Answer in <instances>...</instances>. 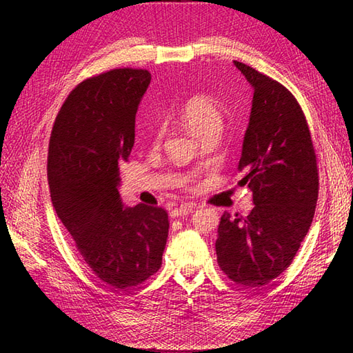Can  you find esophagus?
<instances>
[{
  "label": "esophagus",
  "instance_id": "obj_1",
  "mask_svg": "<svg viewBox=\"0 0 353 353\" xmlns=\"http://www.w3.org/2000/svg\"><path fill=\"white\" fill-rule=\"evenodd\" d=\"M194 209H196V205H191V203H185V205H181L179 208H174L171 211V216L172 219H176V216H183V215H188L191 214Z\"/></svg>",
  "mask_w": 353,
  "mask_h": 353
}]
</instances>
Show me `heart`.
I'll list each match as a JSON object with an SVG mask.
<instances>
[{
    "label": "heart",
    "instance_id": "obj_1",
    "mask_svg": "<svg viewBox=\"0 0 353 353\" xmlns=\"http://www.w3.org/2000/svg\"><path fill=\"white\" fill-rule=\"evenodd\" d=\"M179 115L197 138H201L209 130L221 129V112L215 101L205 95H196L186 100Z\"/></svg>",
    "mask_w": 353,
    "mask_h": 353
}]
</instances>
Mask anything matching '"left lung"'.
<instances>
[{
  "mask_svg": "<svg viewBox=\"0 0 353 353\" xmlns=\"http://www.w3.org/2000/svg\"><path fill=\"white\" fill-rule=\"evenodd\" d=\"M253 88L238 171L253 192L247 216L224 212L216 261L229 279L258 288L294 259L310 230L319 197V170L308 123L287 88L234 61Z\"/></svg>",
  "mask_w": 353,
  "mask_h": 353,
  "instance_id": "obj_1",
  "label": "left lung"
}]
</instances>
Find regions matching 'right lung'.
Returning <instances> with one entry per match:
<instances>
[{"instance_id": "right-lung-1", "label": "right lung", "mask_w": 353, "mask_h": 353, "mask_svg": "<svg viewBox=\"0 0 353 353\" xmlns=\"http://www.w3.org/2000/svg\"><path fill=\"white\" fill-rule=\"evenodd\" d=\"M152 80L147 70L119 68L72 89L59 110L48 147L52 206L88 267L114 290L147 281L162 265L168 214L127 208L119 165L134 144V117Z\"/></svg>"}]
</instances>
